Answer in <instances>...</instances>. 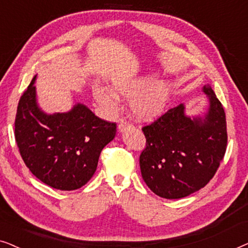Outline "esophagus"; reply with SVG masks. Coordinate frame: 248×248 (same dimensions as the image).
<instances>
[{
	"label": "esophagus",
	"mask_w": 248,
	"mask_h": 248,
	"mask_svg": "<svg viewBox=\"0 0 248 248\" xmlns=\"http://www.w3.org/2000/svg\"><path fill=\"white\" fill-rule=\"evenodd\" d=\"M131 127H133V124H131L130 122L127 121H121L120 124H118V130L120 131L127 130V128H131Z\"/></svg>",
	"instance_id": "obj_1"
}]
</instances>
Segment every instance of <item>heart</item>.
<instances>
[{
	"mask_svg": "<svg viewBox=\"0 0 248 248\" xmlns=\"http://www.w3.org/2000/svg\"><path fill=\"white\" fill-rule=\"evenodd\" d=\"M150 83V78H135L128 80H117L114 82L116 93L124 97H133L131 100V109L135 117L140 120H151L162 113L167 104L170 88L165 81ZM149 86H148L147 84ZM94 96L101 105L113 110L117 107V96L108 89L97 88Z\"/></svg>",
	"mask_w": 248,
	"mask_h": 248,
	"instance_id": "obj_1",
	"label": "heart"
}]
</instances>
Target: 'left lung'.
Masks as SVG:
<instances>
[{
	"label": "left lung",
	"instance_id": "left-lung-1",
	"mask_svg": "<svg viewBox=\"0 0 248 248\" xmlns=\"http://www.w3.org/2000/svg\"><path fill=\"white\" fill-rule=\"evenodd\" d=\"M203 91L210 100L204 118L186 116L181 104L142 127L145 137L140 155L142 178L160 198L182 199L200 191L225 157L228 142L225 110L209 84Z\"/></svg>",
	"mask_w": 248,
	"mask_h": 248
}]
</instances>
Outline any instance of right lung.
<instances>
[{
	"label": "right lung",
	"mask_w": 248,
	"mask_h": 248,
	"mask_svg": "<svg viewBox=\"0 0 248 248\" xmlns=\"http://www.w3.org/2000/svg\"><path fill=\"white\" fill-rule=\"evenodd\" d=\"M35 79L16 108L15 138L20 155L32 175L50 187H82L96 171L101 150L115 138L116 123L101 120L81 104L69 113L44 114L36 103Z\"/></svg>",
	"instance_id": "right-lung-1"
}]
</instances>
